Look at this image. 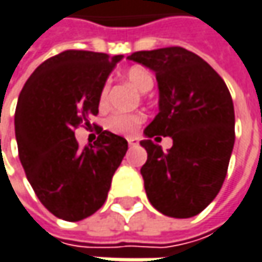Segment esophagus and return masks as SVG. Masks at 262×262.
Wrapping results in <instances>:
<instances>
[{
    "mask_svg": "<svg viewBox=\"0 0 262 262\" xmlns=\"http://www.w3.org/2000/svg\"><path fill=\"white\" fill-rule=\"evenodd\" d=\"M127 142H129V145L130 146L138 145V139H136V138H129V139H127Z\"/></svg>",
    "mask_w": 262,
    "mask_h": 262,
    "instance_id": "obj_1",
    "label": "esophagus"
}]
</instances>
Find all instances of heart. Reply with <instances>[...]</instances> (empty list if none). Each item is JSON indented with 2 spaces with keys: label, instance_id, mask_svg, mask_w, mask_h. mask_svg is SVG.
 I'll return each instance as SVG.
<instances>
[{
  "label": "heart",
  "instance_id": "obj_1",
  "mask_svg": "<svg viewBox=\"0 0 262 262\" xmlns=\"http://www.w3.org/2000/svg\"><path fill=\"white\" fill-rule=\"evenodd\" d=\"M126 80L139 92H148V90H151V87L154 84L152 74L142 67L129 68L126 71ZM106 95H108V89L105 85L99 95L100 106H105ZM142 120H144V117L138 116V114H114L106 120V127L110 130L118 133V135H132L139 127Z\"/></svg>",
  "mask_w": 262,
  "mask_h": 262
}]
</instances>
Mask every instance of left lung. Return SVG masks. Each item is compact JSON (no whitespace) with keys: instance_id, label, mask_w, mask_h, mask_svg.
Here are the masks:
<instances>
[{"instance_id":"obj_1","label":"left lung","mask_w":262,"mask_h":262,"mask_svg":"<svg viewBox=\"0 0 262 262\" xmlns=\"http://www.w3.org/2000/svg\"><path fill=\"white\" fill-rule=\"evenodd\" d=\"M156 74L159 114L144 130L148 159L141 167L149 203L172 218H191L216 197L234 146L231 95L208 62L182 47L127 56ZM170 136L163 151L150 138Z\"/></svg>"}]
</instances>
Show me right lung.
Here are the masks:
<instances>
[{
  "instance_id": "right-lung-1",
  "label": "right lung",
  "mask_w": 262,
  "mask_h": 262,
  "mask_svg": "<svg viewBox=\"0 0 262 262\" xmlns=\"http://www.w3.org/2000/svg\"><path fill=\"white\" fill-rule=\"evenodd\" d=\"M123 54L67 50L25 83L14 114L19 159L39 202L54 216L81 221L105 203L127 141L108 130L80 148L74 129L98 114L99 95Z\"/></svg>"
}]
</instances>
